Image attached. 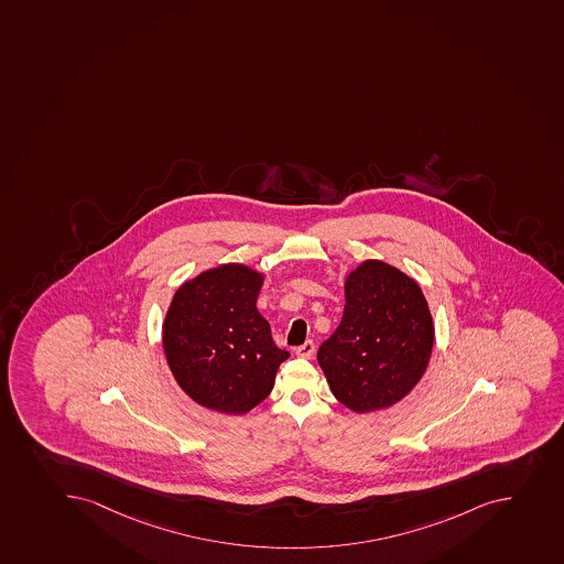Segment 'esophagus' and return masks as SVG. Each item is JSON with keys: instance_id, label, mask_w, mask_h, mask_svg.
Here are the masks:
<instances>
[{"instance_id": "34e87169", "label": "esophagus", "mask_w": 564, "mask_h": 564, "mask_svg": "<svg viewBox=\"0 0 564 564\" xmlns=\"http://www.w3.org/2000/svg\"><path fill=\"white\" fill-rule=\"evenodd\" d=\"M296 357L301 358H311L313 357V352H315V344L307 340V343L302 344L299 348L295 349Z\"/></svg>"}]
</instances>
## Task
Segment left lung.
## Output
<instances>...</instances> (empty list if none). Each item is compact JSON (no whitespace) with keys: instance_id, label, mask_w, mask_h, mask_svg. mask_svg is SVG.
Listing matches in <instances>:
<instances>
[{"instance_id":"8db88e82","label":"left lung","mask_w":564,"mask_h":564,"mask_svg":"<svg viewBox=\"0 0 564 564\" xmlns=\"http://www.w3.org/2000/svg\"><path fill=\"white\" fill-rule=\"evenodd\" d=\"M343 321L318 349L338 402L384 410L410 393L432 357L435 326L421 285L382 260H364L344 282Z\"/></svg>"}]
</instances>
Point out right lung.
I'll use <instances>...</instances> for the list:
<instances>
[{
	"label": "right lung",
	"instance_id": "obj_1",
	"mask_svg": "<svg viewBox=\"0 0 564 564\" xmlns=\"http://www.w3.org/2000/svg\"><path fill=\"white\" fill-rule=\"evenodd\" d=\"M265 273L221 263L185 280L162 326L169 369L180 388L207 410L243 415L271 393L290 352L271 337L257 310Z\"/></svg>",
	"mask_w": 564,
	"mask_h": 564
}]
</instances>
